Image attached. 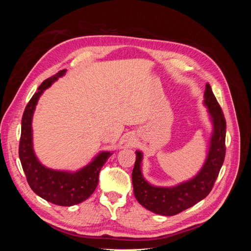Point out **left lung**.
<instances>
[{
    "instance_id": "obj_1",
    "label": "left lung",
    "mask_w": 251,
    "mask_h": 251,
    "mask_svg": "<svg viewBox=\"0 0 251 251\" xmlns=\"http://www.w3.org/2000/svg\"><path fill=\"white\" fill-rule=\"evenodd\" d=\"M203 103L212 125L206 159L196 176L174 186H155L144 179L141 171L143 154L136 151L132 173L134 195L143 207L161 216H175L203 200L212 189L225 158L226 121L223 112L206 83Z\"/></svg>"
}]
</instances>
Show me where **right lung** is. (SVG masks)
<instances>
[{"label":"right lung","mask_w":251,"mask_h":251,"mask_svg":"<svg viewBox=\"0 0 251 251\" xmlns=\"http://www.w3.org/2000/svg\"><path fill=\"white\" fill-rule=\"evenodd\" d=\"M66 72V69L62 70L44 80L28 102L22 118L19 156L28 184L37 196L60 206H72L87 200L94 193L102 165L113 153L102 151L92 161L75 172L49 169L37 159L32 136V118L36 104L44 91L64 76Z\"/></svg>","instance_id":"add662e5"}]
</instances>
